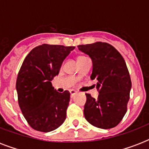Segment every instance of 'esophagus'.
<instances>
[{
  "label": "esophagus",
  "mask_w": 149,
  "mask_h": 149,
  "mask_svg": "<svg viewBox=\"0 0 149 149\" xmlns=\"http://www.w3.org/2000/svg\"><path fill=\"white\" fill-rule=\"evenodd\" d=\"M70 96H71V97H73V96L77 93V91H74V90H70Z\"/></svg>",
  "instance_id": "1"
}]
</instances>
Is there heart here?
<instances>
[{"label": "heart", "mask_w": 149, "mask_h": 149, "mask_svg": "<svg viewBox=\"0 0 149 149\" xmlns=\"http://www.w3.org/2000/svg\"><path fill=\"white\" fill-rule=\"evenodd\" d=\"M86 58V57H85V56H79L77 57V61H79V60H81V59H84V58Z\"/></svg>", "instance_id": "heart-1"}]
</instances>
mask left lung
<instances>
[{
  "label": "left lung",
  "mask_w": 149,
  "mask_h": 149,
  "mask_svg": "<svg viewBox=\"0 0 149 149\" xmlns=\"http://www.w3.org/2000/svg\"><path fill=\"white\" fill-rule=\"evenodd\" d=\"M79 49L93 61L91 79H97V99L86 93V120L94 127L110 129L122 120L127 112L132 81L125 59L115 48L107 42L80 45Z\"/></svg>",
  "instance_id": "8db88e82"
}]
</instances>
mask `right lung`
I'll return each mask as SVG.
<instances>
[{
    "mask_svg": "<svg viewBox=\"0 0 149 149\" xmlns=\"http://www.w3.org/2000/svg\"><path fill=\"white\" fill-rule=\"evenodd\" d=\"M74 46L43 45L34 48L25 57L16 81L17 102L25 120L33 129L52 132L66 118L70 93H58L51 80Z\"/></svg>",
    "mask_w": 149,
    "mask_h": 149,
    "instance_id": "right-lung-1",
    "label": "right lung"
}]
</instances>
